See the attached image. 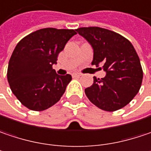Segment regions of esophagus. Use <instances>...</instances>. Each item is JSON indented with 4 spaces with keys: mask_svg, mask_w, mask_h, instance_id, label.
<instances>
[{
    "mask_svg": "<svg viewBox=\"0 0 151 151\" xmlns=\"http://www.w3.org/2000/svg\"><path fill=\"white\" fill-rule=\"evenodd\" d=\"M72 76H73V78H78V77H80V76H81V73H72Z\"/></svg>",
    "mask_w": 151,
    "mask_h": 151,
    "instance_id": "esophagus-1",
    "label": "esophagus"
}]
</instances>
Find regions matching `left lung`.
Listing matches in <instances>:
<instances>
[{
  "mask_svg": "<svg viewBox=\"0 0 151 151\" xmlns=\"http://www.w3.org/2000/svg\"><path fill=\"white\" fill-rule=\"evenodd\" d=\"M77 32L93 48L92 65H102L106 76L94 77L93 84L84 90L89 100L102 110L124 108L136 96L143 80V69L137 52L128 39L100 27H81Z\"/></svg>",
  "mask_w": 151,
  "mask_h": 151,
  "instance_id": "left-lung-1",
  "label": "left lung"
}]
</instances>
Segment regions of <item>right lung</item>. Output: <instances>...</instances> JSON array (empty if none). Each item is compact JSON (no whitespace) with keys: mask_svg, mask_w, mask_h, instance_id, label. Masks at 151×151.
I'll return each instance as SVG.
<instances>
[{"mask_svg":"<svg viewBox=\"0 0 151 151\" xmlns=\"http://www.w3.org/2000/svg\"><path fill=\"white\" fill-rule=\"evenodd\" d=\"M74 30L44 28L24 37L9 60L7 81L14 96L27 109L42 111L60 101L70 74L58 75L53 65Z\"/></svg>","mask_w":151,"mask_h":151,"instance_id":"add662e5","label":"right lung"}]
</instances>
